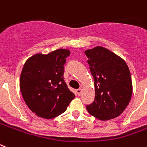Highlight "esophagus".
I'll use <instances>...</instances> for the list:
<instances>
[{"label": "esophagus", "mask_w": 147, "mask_h": 147, "mask_svg": "<svg viewBox=\"0 0 147 147\" xmlns=\"http://www.w3.org/2000/svg\"><path fill=\"white\" fill-rule=\"evenodd\" d=\"M76 92H77V94L78 96H80L81 92H82V90H81V89H77V90H76Z\"/></svg>", "instance_id": "1"}]
</instances>
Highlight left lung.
<instances>
[{"mask_svg": "<svg viewBox=\"0 0 147 147\" xmlns=\"http://www.w3.org/2000/svg\"><path fill=\"white\" fill-rule=\"evenodd\" d=\"M94 79L95 99L86 105L88 112L101 121L117 118L128 105L133 86L126 62L102 46L86 50Z\"/></svg>", "mask_w": 147, "mask_h": 147, "instance_id": "1", "label": "left lung"}]
</instances>
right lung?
Segmentation results:
<instances>
[{"instance_id": "1", "label": "right lung", "mask_w": 147, "mask_h": 147, "mask_svg": "<svg viewBox=\"0 0 147 147\" xmlns=\"http://www.w3.org/2000/svg\"><path fill=\"white\" fill-rule=\"evenodd\" d=\"M68 49L36 54L27 59L20 80V89L26 104L33 113L51 119L64 113L75 95L64 80V65Z\"/></svg>"}]
</instances>
